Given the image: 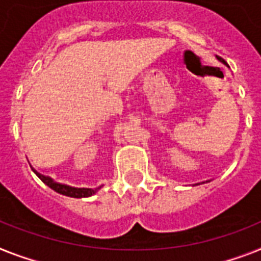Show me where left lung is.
<instances>
[{"instance_id": "1", "label": "left lung", "mask_w": 261, "mask_h": 261, "mask_svg": "<svg viewBox=\"0 0 261 261\" xmlns=\"http://www.w3.org/2000/svg\"><path fill=\"white\" fill-rule=\"evenodd\" d=\"M217 58H219V60H220V61H221V62H223V64H225V61H224V60H221V58H220V57H217Z\"/></svg>"}]
</instances>
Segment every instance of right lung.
<instances>
[{
	"label": "right lung",
	"instance_id": "add662e5",
	"mask_svg": "<svg viewBox=\"0 0 261 261\" xmlns=\"http://www.w3.org/2000/svg\"><path fill=\"white\" fill-rule=\"evenodd\" d=\"M33 172L38 176L41 181L46 184L49 188H51L55 192L60 193V195H64V196H69V197H76V199H81V197H89V196L94 195V193L98 191V189L102 187H97V188H74V187H69V185L65 184H60V182H55L51 180L50 177L48 176H44V174L38 173L33 169Z\"/></svg>",
	"mask_w": 261,
	"mask_h": 261
}]
</instances>
